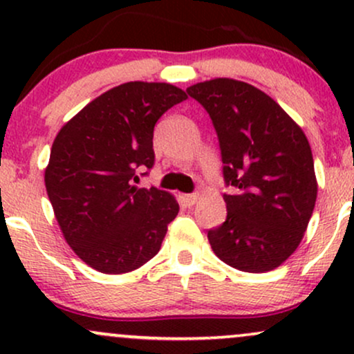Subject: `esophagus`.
Masks as SVG:
<instances>
[{
	"instance_id": "obj_1",
	"label": "esophagus",
	"mask_w": 354,
	"mask_h": 354,
	"mask_svg": "<svg viewBox=\"0 0 354 354\" xmlns=\"http://www.w3.org/2000/svg\"><path fill=\"white\" fill-rule=\"evenodd\" d=\"M181 200L186 206H193V205H196L198 200H200V194H183Z\"/></svg>"
}]
</instances>
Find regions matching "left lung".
<instances>
[{"label": "left lung", "instance_id": "8db88e82", "mask_svg": "<svg viewBox=\"0 0 354 354\" xmlns=\"http://www.w3.org/2000/svg\"><path fill=\"white\" fill-rule=\"evenodd\" d=\"M188 95L209 113L218 133L226 185V221L208 231L221 261L246 273L281 266L299 246L315 209L318 181L310 141L265 91L214 78Z\"/></svg>", "mask_w": 354, "mask_h": 354}]
</instances>
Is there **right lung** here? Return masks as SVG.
I'll list each match as a JSON object with an SVG mask.
<instances>
[{"label": "right lung", "mask_w": 354, "mask_h": 354, "mask_svg": "<svg viewBox=\"0 0 354 354\" xmlns=\"http://www.w3.org/2000/svg\"><path fill=\"white\" fill-rule=\"evenodd\" d=\"M186 98L174 84L129 81L88 103L53 141L48 198L66 243L93 270L129 273L160 251L180 205L133 183L154 163L156 121Z\"/></svg>", "instance_id": "add662e5"}]
</instances>
